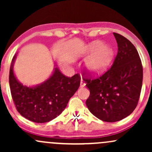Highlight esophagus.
<instances>
[{
	"mask_svg": "<svg viewBox=\"0 0 152 152\" xmlns=\"http://www.w3.org/2000/svg\"><path fill=\"white\" fill-rule=\"evenodd\" d=\"M85 86H86V83H85V81H83V80L81 78V83H80V86H81V87H84Z\"/></svg>",
	"mask_w": 152,
	"mask_h": 152,
	"instance_id": "obj_1",
	"label": "esophagus"
}]
</instances>
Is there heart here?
<instances>
[{"instance_id":"obj_1","label":"heart","mask_w":152,"mask_h":152,"mask_svg":"<svg viewBox=\"0 0 152 152\" xmlns=\"http://www.w3.org/2000/svg\"><path fill=\"white\" fill-rule=\"evenodd\" d=\"M85 53L91 55L87 59L86 68L93 75L101 74L107 70L114 56L113 48L109 46H103L101 41L90 43Z\"/></svg>"}]
</instances>
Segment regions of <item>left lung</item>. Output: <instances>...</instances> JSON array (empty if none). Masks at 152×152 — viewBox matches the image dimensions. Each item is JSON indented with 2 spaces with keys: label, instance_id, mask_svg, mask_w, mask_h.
Returning <instances> with one entry per match:
<instances>
[{
  "label": "left lung",
  "instance_id": "8db88e82",
  "mask_svg": "<svg viewBox=\"0 0 152 152\" xmlns=\"http://www.w3.org/2000/svg\"><path fill=\"white\" fill-rule=\"evenodd\" d=\"M118 53L113 65L102 76L88 73L83 79L90 91L86 101L92 114L106 122H116L129 116L137 107L143 80V67L135 46L127 38L114 33Z\"/></svg>",
  "mask_w": 152,
  "mask_h": 152
}]
</instances>
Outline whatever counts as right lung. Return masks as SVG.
Instances as JSON below:
<instances>
[{"label": "right lung", "mask_w": 152, "mask_h": 152, "mask_svg": "<svg viewBox=\"0 0 152 152\" xmlns=\"http://www.w3.org/2000/svg\"><path fill=\"white\" fill-rule=\"evenodd\" d=\"M12 60L9 84L12 99L21 116L36 123H46L56 118L67 106L71 97L80 86L78 74L66 77L55 68L52 76L41 84L34 87L23 86L15 78Z\"/></svg>", "instance_id": "1"}]
</instances>
